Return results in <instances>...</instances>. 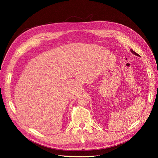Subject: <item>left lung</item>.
I'll return each instance as SVG.
<instances>
[{"instance_id": "1", "label": "left lung", "mask_w": 158, "mask_h": 158, "mask_svg": "<svg viewBox=\"0 0 158 158\" xmlns=\"http://www.w3.org/2000/svg\"><path fill=\"white\" fill-rule=\"evenodd\" d=\"M131 52H132V53H133V54H135V55H137V56H139V55H138V54H137L136 52H135V51H132V49H131Z\"/></svg>"}]
</instances>
